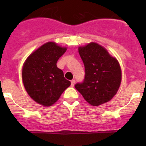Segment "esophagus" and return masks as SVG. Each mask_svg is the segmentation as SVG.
Wrapping results in <instances>:
<instances>
[{"label":"esophagus","mask_w":146,"mask_h":146,"mask_svg":"<svg viewBox=\"0 0 146 146\" xmlns=\"http://www.w3.org/2000/svg\"><path fill=\"white\" fill-rule=\"evenodd\" d=\"M74 84H75V80H72L71 81V86L73 87V86H74Z\"/></svg>","instance_id":"obj_1"}]
</instances>
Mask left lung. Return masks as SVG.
I'll list each match as a JSON object with an SVG mask.
<instances>
[{
    "label": "left lung",
    "instance_id": "left-lung-1",
    "mask_svg": "<svg viewBox=\"0 0 146 146\" xmlns=\"http://www.w3.org/2000/svg\"><path fill=\"white\" fill-rule=\"evenodd\" d=\"M78 50L86 74L83 82L74 87L93 106L109 102L121 85V70L118 60L106 49L94 42L80 47Z\"/></svg>",
    "mask_w": 146,
    "mask_h": 146
}]
</instances>
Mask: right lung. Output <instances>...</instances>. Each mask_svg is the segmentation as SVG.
<instances>
[{
  "label": "right lung",
  "mask_w": 146,
  "mask_h": 146,
  "mask_svg": "<svg viewBox=\"0 0 146 146\" xmlns=\"http://www.w3.org/2000/svg\"><path fill=\"white\" fill-rule=\"evenodd\" d=\"M66 51V47L47 42L31 54L24 63L22 77L25 90L35 102L43 106L56 102L71 85L56 65Z\"/></svg>",
  "instance_id": "add662e5"
}]
</instances>
